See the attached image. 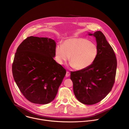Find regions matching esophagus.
Returning a JSON list of instances; mask_svg holds the SVG:
<instances>
[{
	"mask_svg": "<svg viewBox=\"0 0 129 129\" xmlns=\"http://www.w3.org/2000/svg\"><path fill=\"white\" fill-rule=\"evenodd\" d=\"M70 72H68V71H67L66 72V77H69V76H70Z\"/></svg>",
	"mask_w": 129,
	"mask_h": 129,
	"instance_id": "34e87169",
	"label": "esophagus"
}]
</instances>
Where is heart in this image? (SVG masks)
<instances>
[{
	"label": "heart",
	"mask_w": 129,
	"mask_h": 129,
	"mask_svg": "<svg viewBox=\"0 0 129 129\" xmlns=\"http://www.w3.org/2000/svg\"><path fill=\"white\" fill-rule=\"evenodd\" d=\"M98 48L93 42L83 38H71L57 46L56 59L64 64L70 58V66L78 70L90 67L98 55Z\"/></svg>",
	"instance_id": "b5f03b06"
}]
</instances>
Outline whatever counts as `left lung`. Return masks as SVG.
I'll return each instance as SVG.
<instances>
[{
  "mask_svg": "<svg viewBox=\"0 0 129 129\" xmlns=\"http://www.w3.org/2000/svg\"><path fill=\"white\" fill-rule=\"evenodd\" d=\"M97 42L98 55L88 68L71 72L73 92L76 99L85 105L95 104L111 91L114 83L117 61L113 49L101 31L93 34Z\"/></svg>",
  "mask_w": 129,
  "mask_h": 129,
  "instance_id": "left-lung-1",
  "label": "left lung"
}]
</instances>
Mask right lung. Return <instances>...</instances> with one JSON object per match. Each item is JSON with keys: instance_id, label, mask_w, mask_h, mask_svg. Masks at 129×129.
<instances>
[{"instance_id": "add662e5", "label": "right lung", "mask_w": 129, "mask_h": 129, "mask_svg": "<svg viewBox=\"0 0 129 129\" xmlns=\"http://www.w3.org/2000/svg\"><path fill=\"white\" fill-rule=\"evenodd\" d=\"M56 44L48 37L30 36L18 47L12 65L14 80L30 102L46 104L58 93L66 70L54 59Z\"/></svg>"}]
</instances>
